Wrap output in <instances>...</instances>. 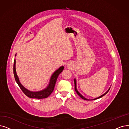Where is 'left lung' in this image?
Returning <instances> with one entry per match:
<instances>
[{"instance_id": "left-lung-1", "label": "left lung", "mask_w": 129, "mask_h": 129, "mask_svg": "<svg viewBox=\"0 0 129 129\" xmlns=\"http://www.w3.org/2000/svg\"><path fill=\"white\" fill-rule=\"evenodd\" d=\"M110 88H109V89L107 90V91L104 94H103V95H102L101 96H100V97H98V98H95V99H92V100H95V99H98V98H101V97H102L103 96H105V95L108 91H109V89H110ZM74 89H75V91H76V92H77V93L79 95V96L81 98H82V99H84V100H86V101H91V99H87V98H84L83 96H82L81 94L78 91V90H77V85H76V80H75V79H74ZM92 100V99H91Z\"/></svg>"}]
</instances>
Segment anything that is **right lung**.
<instances>
[{"mask_svg": "<svg viewBox=\"0 0 129 129\" xmlns=\"http://www.w3.org/2000/svg\"><path fill=\"white\" fill-rule=\"evenodd\" d=\"M15 59L14 60V65H13V71H14V75L16 82L18 84V86L20 87L22 91L23 92L26 96L32 98H38V99H41V98H45L48 97H49L51 93L53 92L55 85L56 82V81L58 78L59 74L63 71L64 70V66H61L59 69H58L57 71L54 73V74L52 75L50 81L49 82V84L48 87H47L45 89L42 90V91L39 92H31L28 91V90L26 89L23 85L21 84L19 81L18 78L16 74V69H15Z\"/></svg>", "mask_w": 129, "mask_h": 129, "instance_id": "obj_1", "label": "right lung"}]
</instances>
